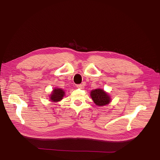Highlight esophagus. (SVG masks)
Here are the masks:
<instances>
[{
	"mask_svg": "<svg viewBox=\"0 0 160 160\" xmlns=\"http://www.w3.org/2000/svg\"><path fill=\"white\" fill-rule=\"evenodd\" d=\"M77 88L79 89H84V85L83 84H79L77 85Z\"/></svg>",
	"mask_w": 160,
	"mask_h": 160,
	"instance_id": "34e87169",
	"label": "esophagus"
}]
</instances>
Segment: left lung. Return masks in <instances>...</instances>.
<instances>
[{
	"label": "left lung",
	"mask_w": 160,
	"mask_h": 160,
	"mask_svg": "<svg viewBox=\"0 0 160 160\" xmlns=\"http://www.w3.org/2000/svg\"><path fill=\"white\" fill-rule=\"evenodd\" d=\"M90 96L95 105L98 106H105L108 105L111 101L109 93L100 88L91 90Z\"/></svg>",
	"instance_id": "left-lung-1"
}]
</instances>
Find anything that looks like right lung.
Listing matches in <instances>:
<instances>
[{
	"instance_id": "obj_1",
	"label": "right lung",
	"mask_w": 160,
	"mask_h": 160,
	"mask_svg": "<svg viewBox=\"0 0 160 160\" xmlns=\"http://www.w3.org/2000/svg\"><path fill=\"white\" fill-rule=\"evenodd\" d=\"M65 95V91L61 88H55L49 95V99L52 103H57L61 101Z\"/></svg>"
}]
</instances>
